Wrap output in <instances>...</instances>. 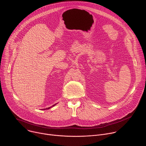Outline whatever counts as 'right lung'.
Returning <instances> with one entry per match:
<instances>
[{"mask_svg":"<svg viewBox=\"0 0 146 146\" xmlns=\"http://www.w3.org/2000/svg\"><path fill=\"white\" fill-rule=\"evenodd\" d=\"M56 105V104H55V105H54L53 106H51V107H50V108H46V109H44L43 110H48V109H50V108H52V107H54V106H55Z\"/></svg>","mask_w":146,"mask_h":146,"instance_id":"obj_1","label":"right lung"}]
</instances>
